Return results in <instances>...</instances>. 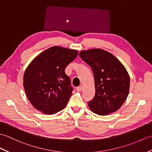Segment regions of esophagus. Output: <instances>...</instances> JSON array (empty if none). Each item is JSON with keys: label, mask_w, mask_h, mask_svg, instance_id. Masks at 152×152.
<instances>
[{"label": "esophagus", "mask_w": 152, "mask_h": 152, "mask_svg": "<svg viewBox=\"0 0 152 152\" xmlns=\"http://www.w3.org/2000/svg\"><path fill=\"white\" fill-rule=\"evenodd\" d=\"M82 89H83V86H78V87H76V91H81L82 90Z\"/></svg>", "instance_id": "34e87169"}]
</instances>
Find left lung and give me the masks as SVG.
I'll return each instance as SVG.
<instances>
[{
    "label": "left lung",
    "instance_id": "8db88e82",
    "mask_svg": "<svg viewBox=\"0 0 152 152\" xmlns=\"http://www.w3.org/2000/svg\"><path fill=\"white\" fill-rule=\"evenodd\" d=\"M80 56L93 70L95 96L88 102L90 109L99 115H107L121 107L128 96L130 78L122 63L101 48L81 51Z\"/></svg>",
    "mask_w": 152,
    "mask_h": 152
}]
</instances>
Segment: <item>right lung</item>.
<instances>
[{"instance_id": "1", "label": "right lung", "mask_w": 152, "mask_h": 152, "mask_svg": "<svg viewBox=\"0 0 152 152\" xmlns=\"http://www.w3.org/2000/svg\"><path fill=\"white\" fill-rule=\"evenodd\" d=\"M76 50L54 46L40 53L24 73L26 96L37 110L53 115L64 109L72 94L65 69L77 56Z\"/></svg>"}]
</instances>
